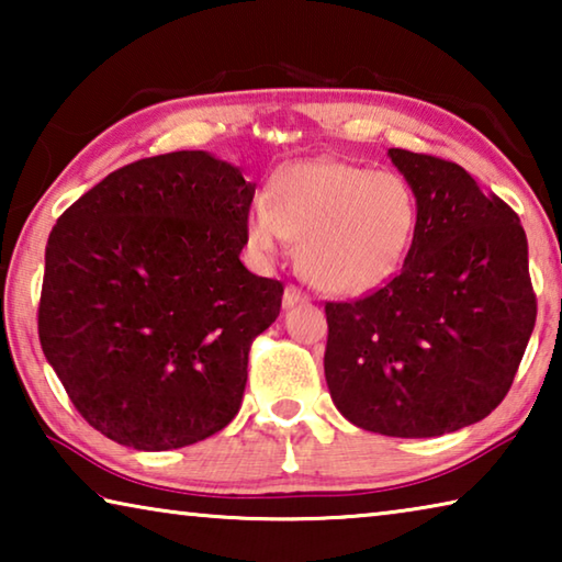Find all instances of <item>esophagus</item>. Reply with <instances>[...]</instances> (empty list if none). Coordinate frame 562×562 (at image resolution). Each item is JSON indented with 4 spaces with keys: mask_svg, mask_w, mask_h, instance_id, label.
Wrapping results in <instances>:
<instances>
[{
    "mask_svg": "<svg viewBox=\"0 0 562 562\" xmlns=\"http://www.w3.org/2000/svg\"><path fill=\"white\" fill-rule=\"evenodd\" d=\"M310 297H307V292H302L297 284H288V288H284V294H282V304L284 307H294V304H300V302H307Z\"/></svg>",
    "mask_w": 562,
    "mask_h": 562,
    "instance_id": "1",
    "label": "esophagus"
}]
</instances>
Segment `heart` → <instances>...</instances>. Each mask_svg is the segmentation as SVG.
Instances as JSON below:
<instances>
[{"mask_svg": "<svg viewBox=\"0 0 562 562\" xmlns=\"http://www.w3.org/2000/svg\"><path fill=\"white\" fill-rule=\"evenodd\" d=\"M418 227L412 186L392 170L315 158L270 178L265 203L247 215V240L274 255L300 240L297 265L319 290L357 294L402 268Z\"/></svg>", "mask_w": 562, "mask_h": 562, "instance_id": "obj_1", "label": "heart"}]
</instances>
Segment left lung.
Returning a JSON list of instances; mask_svg holds the SVG:
<instances>
[{
    "instance_id": "8db88e82",
    "label": "left lung",
    "mask_w": 562,
    "mask_h": 562,
    "mask_svg": "<svg viewBox=\"0 0 562 562\" xmlns=\"http://www.w3.org/2000/svg\"><path fill=\"white\" fill-rule=\"evenodd\" d=\"M418 201L404 268L327 302L325 376L359 429L429 439L486 418L513 384L538 302L520 217L451 160L389 148Z\"/></svg>"
}]
</instances>
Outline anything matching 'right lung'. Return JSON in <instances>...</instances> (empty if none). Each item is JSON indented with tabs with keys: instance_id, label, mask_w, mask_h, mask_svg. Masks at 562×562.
I'll return each mask as SVG.
<instances>
[{
	"instance_id": "add662e5",
	"label": "right lung",
	"mask_w": 562,
	"mask_h": 562,
	"mask_svg": "<svg viewBox=\"0 0 562 562\" xmlns=\"http://www.w3.org/2000/svg\"><path fill=\"white\" fill-rule=\"evenodd\" d=\"M255 186L205 150L113 170L46 245L40 341L93 429L138 451L233 422L282 282L240 262Z\"/></svg>"
}]
</instances>
